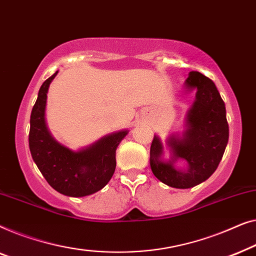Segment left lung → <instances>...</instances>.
<instances>
[{
    "instance_id": "8db88e82",
    "label": "left lung",
    "mask_w": 256,
    "mask_h": 256,
    "mask_svg": "<svg viewBox=\"0 0 256 256\" xmlns=\"http://www.w3.org/2000/svg\"><path fill=\"white\" fill-rule=\"evenodd\" d=\"M186 92H195V100L188 110L182 134L172 133L166 139L170 158H164L160 136L154 134L150 164L156 178L176 189H189L206 181L224 156L228 142L225 103L214 82L200 72H190L184 82ZM178 160L187 167L178 168Z\"/></svg>"
}]
</instances>
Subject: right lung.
Here are the masks:
<instances>
[{"label": "right lung", "mask_w": 256, "mask_h": 256, "mask_svg": "<svg viewBox=\"0 0 256 256\" xmlns=\"http://www.w3.org/2000/svg\"><path fill=\"white\" fill-rule=\"evenodd\" d=\"M58 72L42 84L32 108L28 146L34 164L48 184L70 197H84L104 188L116 169V150L128 130L112 132L74 150L54 139L46 124L48 92Z\"/></svg>", "instance_id": "add662e5"}]
</instances>
